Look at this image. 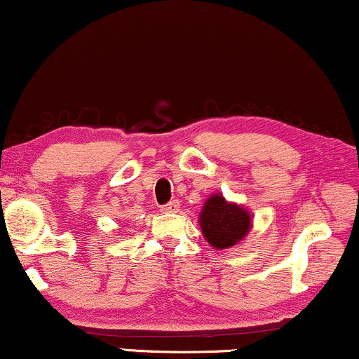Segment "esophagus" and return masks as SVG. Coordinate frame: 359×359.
Here are the masks:
<instances>
[{"label": "esophagus", "instance_id": "34e87169", "mask_svg": "<svg viewBox=\"0 0 359 359\" xmlns=\"http://www.w3.org/2000/svg\"><path fill=\"white\" fill-rule=\"evenodd\" d=\"M180 209V204L177 201H172L165 205H162V212H177Z\"/></svg>", "mask_w": 359, "mask_h": 359}]
</instances>
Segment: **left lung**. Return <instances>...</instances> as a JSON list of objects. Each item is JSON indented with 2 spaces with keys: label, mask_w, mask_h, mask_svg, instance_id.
<instances>
[{
  "label": "left lung",
  "mask_w": 359,
  "mask_h": 359,
  "mask_svg": "<svg viewBox=\"0 0 359 359\" xmlns=\"http://www.w3.org/2000/svg\"><path fill=\"white\" fill-rule=\"evenodd\" d=\"M201 233L214 250H228L248 236L253 217L245 205L231 203L219 192L211 194L199 214Z\"/></svg>",
  "instance_id": "obj_1"
}]
</instances>
